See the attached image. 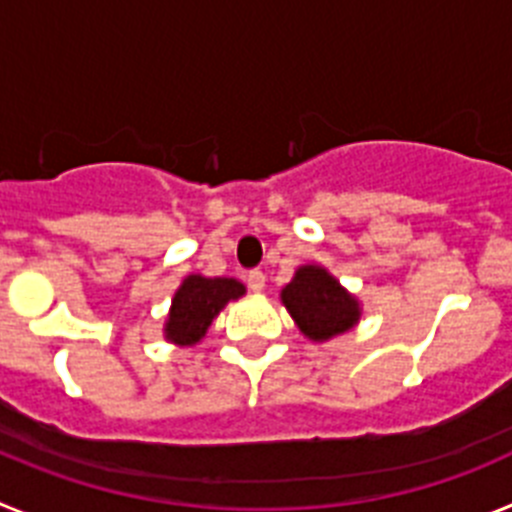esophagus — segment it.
Wrapping results in <instances>:
<instances>
[{"instance_id":"obj_1","label":"esophagus","mask_w":512,"mask_h":512,"mask_svg":"<svg viewBox=\"0 0 512 512\" xmlns=\"http://www.w3.org/2000/svg\"><path fill=\"white\" fill-rule=\"evenodd\" d=\"M246 282H248V289H251V292H264L266 274L261 269H251L246 274Z\"/></svg>"}]
</instances>
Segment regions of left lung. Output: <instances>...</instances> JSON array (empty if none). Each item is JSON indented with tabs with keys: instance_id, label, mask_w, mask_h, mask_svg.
Listing matches in <instances>:
<instances>
[{
	"instance_id": "obj_1",
	"label": "left lung",
	"mask_w": 512,
	"mask_h": 512,
	"mask_svg": "<svg viewBox=\"0 0 512 512\" xmlns=\"http://www.w3.org/2000/svg\"><path fill=\"white\" fill-rule=\"evenodd\" d=\"M282 302L312 341L338 336L359 320V305L320 266H302L284 287Z\"/></svg>"
}]
</instances>
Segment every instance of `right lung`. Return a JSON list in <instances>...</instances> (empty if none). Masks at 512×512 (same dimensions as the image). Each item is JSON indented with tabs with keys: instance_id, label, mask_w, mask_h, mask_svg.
<instances>
[{
	"instance_id": "1",
	"label": "right lung",
	"mask_w": 512,
	"mask_h": 512,
	"mask_svg": "<svg viewBox=\"0 0 512 512\" xmlns=\"http://www.w3.org/2000/svg\"><path fill=\"white\" fill-rule=\"evenodd\" d=\"M246 292L235 279H207L187 277L179 292L174 295V305L166 323V338L174 343H197L207 333L215 315L225 307V302L238 300Z\"/></svg>"
}]
</instances>
